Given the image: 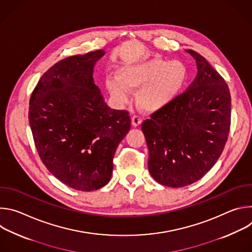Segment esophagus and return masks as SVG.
<instances>
[{
  "instance_id": "34e87169",
  "label": "esophagus",
  "mask_w": 252,
  "mask_h": 252,
  "mask_svg": "<svg viewBox=\"0 0 252 252\" xmlns=\"http://www.w3.org/2000/svg\"><path fill=\"white\" fill-rule=\"evenodd\" d=\"M140 124H141V118H140L139 116H133V117L131 118V125H132V126L136 127V126H138Z\"/></svg>"
}]
</instances>
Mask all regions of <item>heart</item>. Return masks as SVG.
<instances>
[{
	"instance_id": "heart-1",
	"label": "heart",
	"mask_w": 252,
	"mask_h": 252,
	"mask_svg": "<svg viewBox=\"0 0 252 252\" xmlns=\"http://www.w3.org/2000/svg\"><path fill=\"white\" fill-rule=\"evenodd\" d=\"M188 69L179 61L155 57L119 69V78L106 80V88L116 101L126 103L129 90H137L135 99L143 111L156 113L167 106L183 89Z\"/></svg>"
}]
</instances>
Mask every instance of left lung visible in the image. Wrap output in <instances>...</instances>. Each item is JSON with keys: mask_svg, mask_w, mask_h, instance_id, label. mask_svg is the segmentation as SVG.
I'll list each match as a JSON object with an SVG mask.
<instances>
[{"mask_svg": "<svg viewBox=\"0 0 252 252\" xmlns=\"http://www.w3.org/2000/svg\"><path fill=\"white\" fill-rule=\"evenodd\" d=\"M197 74L185 93L141 125L150 152L149 171L158 184L183 188L200 179L227 140L231 97L223 78L192 50Z\"/></svg>", "mask_w": 252, "mask_h": 252, "instance_id": "obj_1", "label": "left lung"}]
</instances>
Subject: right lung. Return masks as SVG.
<instances>
[{"label": "right lung", "instance_id": "right-lung-1", "mask_svg": "<svg viewBox=\"0 0 252 252\" xmlns=\"http://www.w3.org/2000/svg\"><path fill=\"white\" fill-rule=\"evenodd\" d=\"M97 50L50 67L30 99L29 122L48 170L67 187L96 190L111 181L116 150L130 128L126 111L112 110L94 85Z\"/></svg>", "mask_w": 252, "mask_h": 252}]
</instances>
